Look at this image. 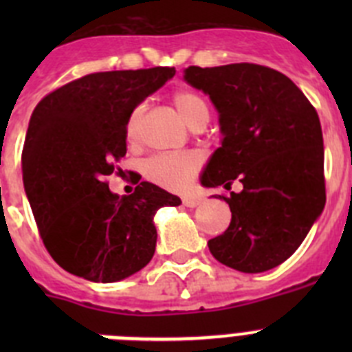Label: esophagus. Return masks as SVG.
<instances>
[{
	"mask_svg": "<svg viewBox=\"0 0 352 352\" xmlns=\"http://www.w3.org/2000/svg\"><path fill=\"white\" fill-rule=\"evenodd\" d=\"M183 204H185L186 208H195L201 204V199L199 197H183Z\"/></svg>",
	"mask_w": 352,
	"mask_h": 352,
	"instance_id": "1",
	"label": "esophagus"
}]
</instances>
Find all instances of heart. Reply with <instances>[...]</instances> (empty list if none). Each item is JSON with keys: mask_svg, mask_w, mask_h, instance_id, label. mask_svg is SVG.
<instances>
[{"mask_svg": "<svg viewBox=\"0 0 352 352\" xmlns=\"http://www.w3.org/2000/svg\"><path fill=\"white\" fill-rule=\"evenodd\" d=\"M174 107L178 109L179 116L190 129L199 125H206L210 120V107L203 95L192 89H179L173 95ZM142 118H144V105L139 104L133 107L126 120V138L135 141L139 138ZM201 170V158L199 155L185 151V153H158L149 157L142 166V173L151 183L169 188V190H183L194 182Z\"/></svg>", "mask_w": 352, "mask_h": 352, "instance_id": "obj_1", "label": "heart"}]
</instances>
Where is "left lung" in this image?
I'll use <instances>...</instances> for the list:
<instances>
[{
  "label": "left lung",
  "instance_id": "obj_1",
  "mask_svg": "<svg viewBox=\"0 0 352 352\" xmlns=\"http://www.w3.org/2000/svg\"><path fill=\"white\" fill-rule=\"evenodd\" d=\"M185 80L210 95L223 133L201 182L243 185L239 194L220 195L232 219L223 234L208 241L210 252L238 272H268L296 252L324 208L316 107L287 76L263 65L188 67Z\"/></svg>",
  "mask_w": 352,
  "mask_h": 352
}]
</instances>
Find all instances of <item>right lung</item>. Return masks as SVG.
Masks as SVG:
<instances>
[{
	"label": "right lung",
	"instance_id": "right-lung-1",
	"mask_svg": "<svg viewBox=\"0 0 352 352\" xmlns=\"http://www.w3.org/2000/svg\"><path fill=\"white\" fill-rule=\"evenodd\" d=\"M174 74L169 67L88 74L43 96L31 114L24 190L43 245L68 273L116 282L153 257V214L179 197L148 182L120 197L105 178L126 155L133 107Z\"/></svg>",
	"mask_w": 352,
	"mask_h": 352
}]
</instances>
